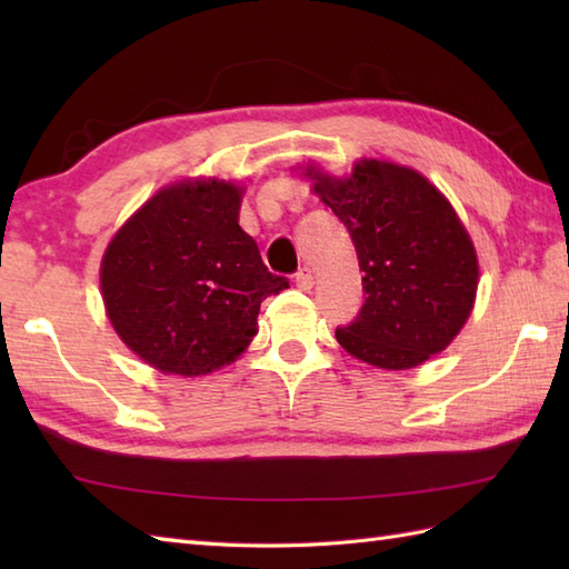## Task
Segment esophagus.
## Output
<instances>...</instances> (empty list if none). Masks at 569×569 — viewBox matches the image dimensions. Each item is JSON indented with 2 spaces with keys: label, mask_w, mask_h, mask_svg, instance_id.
I'll return each instance as SVG.
<instances>
[{
  "label": "esophagus",
  "mask_w": 569,
  "mask_h": 569,
  "mask_svg": "<svg viewBox=\"0 0 569 569\" xmlns=\"http://www.w3.org/2000/svg\"><path fill=\"white\" fill-rule=\"evenodd\" d=\"M296 286L300 288V291H310V288L316 286V276H312L308 266H303V269L296 273Z\"/></svg>",
  "instance_id": "esophagus-1"
}]
</instances>
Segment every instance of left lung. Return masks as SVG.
<instances>
[{"mask_svg":"<svg viewBox=\"0 0 569 569\" xmlns=\"http://www.w3.org/2000/svg\"><path fill=\"white\" fill-rule=\"evenodd\" d=\"M316 192L355 241L365 306L335 330L349 355L410 369L462 330L477 293V253L452 204L420 173L361 161L335 180L308 168Z\"/></svg>","mask_w":569,"mask_h":569,"instance_id":"left-lung-1","label":"left lung"}]
</instances>
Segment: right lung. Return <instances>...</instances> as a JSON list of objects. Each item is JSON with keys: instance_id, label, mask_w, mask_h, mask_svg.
I'll use <instances>...</instances> for the list:
<instances>
[{"instance_id": "add662e5", "label": "right lung", "mask_w": 569, "mask_h": 569, "mask_svg": "<svg viewBox=\"0 0 569 569\" xmlns=\"http://www.w3.org/2000/svg\"><path fill=\"white\" fill-rule=\"evenodd\" d=\"M239 202L224 180L171 186L107 247V316L147 365L180 377L229 365L257 335L263 300L288 288L239 227Z\"/></svg>"}]
</instances>
